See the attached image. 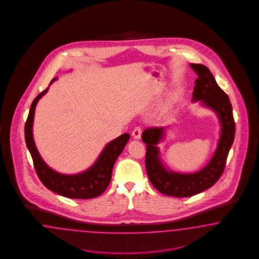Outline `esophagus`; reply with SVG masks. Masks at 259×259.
<instances>
[{"instance_id": "esophagus-1", "label": "esophagus", "mask_w": 259, "mask_h": 259, "mask_svg": "<svg viewBox=\"0 0 259 259\" xmlns=\"http://www.w3.org/2000/svg\"><path fill=\"white\" fill-rule=\"evenodd\" d=\"M141 128L140 126H137V127H135V129L133 130V132H132V136H133L134 139L135 140H140L141 137Z\"/></svg>"}]
</instances>
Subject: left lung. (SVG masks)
<instances>
[{
  "label": "left lung",
  "instance_id": "1",
  "mask_svg": "<svg viewBox=\"0 0 259 259\" xmlns=\"http://www.w3.org/2000/svg\"><path fill=\"white\" fill-rule=\"evenodd\" d=\"M190 65L198 77L195 81L193 101H201L205 106L213 110L221 123L219 145L210 162L194 174L170 172L162 164L157 147L163 138L164 128L149 127L143 131L141 138L147 144L145 167L151 183L160 193L176 197L194 196L212 187L224 171L228 154L235 139V119L227 94L219 87L208 67L198 63Z\"/></svg>",
  "mask_w": 259,
  "mask_h": 259
}]
</instances>
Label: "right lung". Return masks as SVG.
<instances>
[{"mask_svg": "<svg viewBox=\"0 0 259 259\" xmlns=\"http://www.w3.org/2000/svg\"><path fill=\"white\" fill-rule=\"evenodd\" d=\"M56 78L51 80L50 84ZM47 90L48 87L45 91L39 93L32 102L29 114L24 126L26 146L31 154L33 164L39 181L52 192L69 198L88 199L102 195L109 185L114 163L125 147L127 141L130 139V135L123 134L116 140L109 142L97 161L87 171L78 175H63L56 172L48 167V165L39 156L32 134L36 104L39 99L47 93Z\"/></svg>", "mask_w": 259, "mask_h": 259, "instance_id": "obj_1", "label": "right lung"}]
</instances>
